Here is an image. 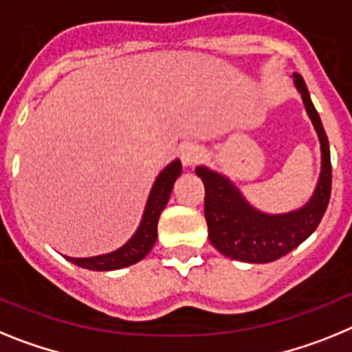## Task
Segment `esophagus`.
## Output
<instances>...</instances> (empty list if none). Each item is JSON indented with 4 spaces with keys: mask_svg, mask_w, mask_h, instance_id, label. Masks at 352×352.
<instances>
[{
    "mask_svg": "<svg viewBox=\"0 0 352 352\" xmlns=\"http://www.w3.org/2000/svg\"><path fill=\"white\" fill-rule=\"evenodd\" d=\"M179 155L182 164H184L186 168H191L206 157V151H204L200 145H197V143H186V145L180 146Z\"/></svg>",
    "mask_w": 352,
    "mask_h": 352,
    "instance_id": "34e87169",
    "label": "esophagus"
}]
</instances>
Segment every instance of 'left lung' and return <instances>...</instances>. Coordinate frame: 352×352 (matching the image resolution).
<instances>
[{"label":"left lung","instance_id":"obj_1","mask_svg":"<svg viewBox=\"0 0 352 352\" xmlns=\"http://www.w3.org/2000/svg\"><path fill=\"white\" fill-rule=\"evenodd\" d=\"M292 79L320 143L319 179L305 206L289 212H264L253 207L234 180L225 173L210 170L204 164L195 170L206 186V219L210 244L234 261L265 264L287 255L316 232L328 207L331 195L328 136L324 133L322 122L311 102L305 79L296 72Z\"/></svg>","mask_w":352,"mask_h":352}]
</instances>
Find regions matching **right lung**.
Here are the masks:
<instances>
[{
  "label": "right lung",
  "instance_id": "1",
  "mask_svg": "<svg viewBox=\"0 0 352 352\" xmlns=\"http://www.w3.org/2000/svg\"><path fill=\"white\" fill-rule=\"evenodd\" d=\"M182 173V163L180 159H173L172 163L161 170L155 177L154 184L151 188V193L146 198L145 209L142 214V221L138 228L131 235V239L115 252L102 253L96 256H65L67 261L79 267L90 269V271H115V269L127 267L136 262L143 261L148 252L154 248L155 239H157V223L159 216L166 207L170 195L173 191V184Z\"/></svg>",
  "mask_w": 352,
  "mask_h": 352
}]
</instances>
